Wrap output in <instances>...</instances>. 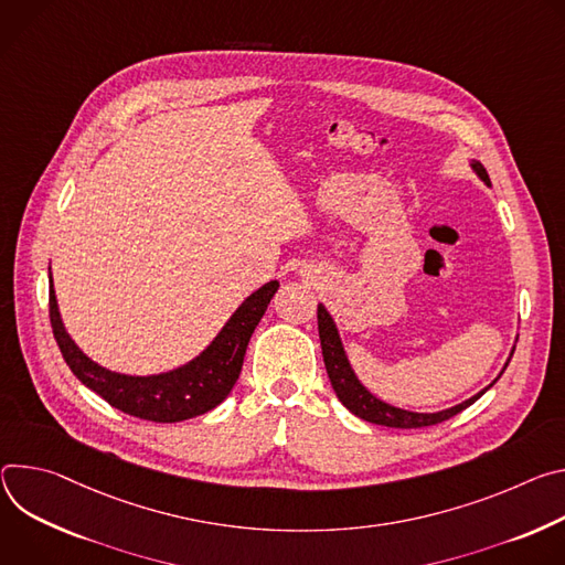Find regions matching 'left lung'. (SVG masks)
<instances>
[{
	"label": "left lung",
	"instance_id": "1",
	"mask_svg": "<svg viewBox=\"0 0 565 565\" xmlns=\"http://www.w3.org/2000/svg\"><path fill=\"white\" fill-rule=\"evenodd\" d=\"M471 168L473 172L491 188V181H489V174L484 170V166L476 159H471ZM319 337H321V348H323V361H326V370H328V377L332 382V388L339 397V402L350 411L354 413L356 417L365 419V422H372V424H380V426H391V428H422V426H433V424H440L454 415H458L460 411H465L467 406H471L473 402H478L498 380L500 374L505 372L512 354H514V348L510 352V359L505 361L503 370H500L498 377L487 386L482 388L480 393H476L473 397H469L467 402L458 404V406H451L447 411H437V413H415V411H406V408H397L393 404H386L382 402L380 397H374L354 374L350 361H348V354H345V348H343V341H341V334L337 330V323L332 319L330 311L326 309L323 302H319ZM519 339V337H516Z\"/></svg>",
	"mask_w": 565,
	"mask_h": 565
}]
</instances>
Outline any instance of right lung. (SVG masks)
I'll return each instance as SVG.
<instances>
[{
	"mask_svg": "<svg viewBox=\"0 0 565 565\" xmlns=\"http://www.w3.org/2000/svg\"><path fill=\"white\" fill-rule=\"evenodd\" d=\"M51 269V267H49ZM280 282L269 280L256 289L233 311V317L217 337L188 363L159 374H122L92 361L70 337L60 319L53 278L49 271V317L57 348L76 377L114 408L150 419V422H183L204 415L220 406L235 386L244 363L246 345L256 326L265 317L267 305Z\"/></svg>",
	"mask_w": 565,
	"mask_h": 565,
	"instance_id": "obj_1",
	"label": "right lung"
}]
</instances>
